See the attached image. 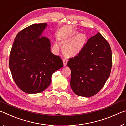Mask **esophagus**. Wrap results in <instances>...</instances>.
<instances>
[{"instance_id":"obj_1","label":"esophagus","mask_w":126,"mask_h":126,"mask_svg":"<svg viewBox=\"0 0 126 126\" xmlns=\"http://www.w3.org/2000/svg\"><path fill=\"white\" fill-rule=\"evenodd\" d=\"M63 63L64 67H65V66L67 65V61L65 59H63Z\"/></svg>"}]
</instances>
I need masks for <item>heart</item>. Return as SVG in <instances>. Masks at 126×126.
Listing matches in <instances>:
<instances>
[{"instance_id":"heart-1","label":"heart","mask_w":126,"mask_h":126,"mask_svg":"<svg viewBox=\"0 0 126 126\" xmlns=\"http://www.w3.org/2000/svg\"><path fill=\"white\" fill-rule=\"evenodd\" d=\"M64 45L62 47V53L68 58H73L78 55L86 45L87 38L84 33H78L76 31L68 32L59 38ZM57 46V44H55Z\"/></svg>"}]
</instances>
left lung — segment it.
Returning a JSON list of instances; mask_svg holds the SVG:
<instances>
[{
	"label": "left lung",
	"instance_id": "left-lung-1",
	"mask_svg": "<svg viewBox=\"0 0 126 126\" xmlns=\"http://www.w3.org/2000/svg\"><path fill=\"white\" fill-rule=\"evenodd\" d=\"M71 70V84L78 96L90 97L103 88L110 75L112 50L100 33L88 40L78 55L68 62Z\"/></svg>",
	"mask_w": 126,
	"mask_h": 126
}]
</instances>
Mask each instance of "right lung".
<instances>
[{
    "label": "right lung",
    "mask_w": 126,
    "mask_h": 126,
    "mask_svg": "<svg viewBox=\"0 0 126 126\" xmlns=\"http://www.w3.org/2000/svg\"><path fill=\"white\" fill-rule=\"evenodd\" d=\"M47 23L33 24L16 35L9 58L13 79L21 90L29 94L45 90L54 72L63 67L61 58L50 51L49 38L42 37Z\"/></svg>",
    "instance_id": "add662e5"
}]
</instances>
